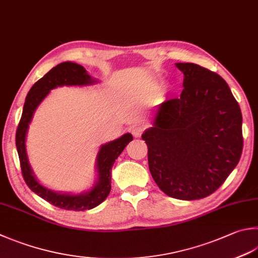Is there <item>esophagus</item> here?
I'll return each mask as SVG.
<instances>
[{
	"mask_svg": "<svg viewBox=\"0 0 258 258\" xmlns=\"http://www.w3.org/2000/svg\"><path fill=\"white\" fill-rule=\"evenodd\" d=\"M145 128L143 127V125H136V127H134L133 129H131V134L134 135L135 138H138L140 137V136L143 135Z\"/></svg>",
	"mask_w": 258,
	"mask_h": 258,
	"instance_id": "esophagus-1",
	"label": "esophagus"
}]
</instances>
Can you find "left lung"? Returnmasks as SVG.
I'll use <instances>...</instances> for the list:
<instances>
[{
	"mask_svg": "<svg viewBox=\"0 0 258 258\" xmlns=\"http://www.w3.org/2000/svg\"><path fill=\"white\" fill-rule=\"evenodd\" d=\"M175 65L184 90L159 104L142 138L158 187L171 198L198 200L215 192L239 162L242 116L220 75L193 62Z\"/></svg>",
	"mask_w": 258,
	"mask_h": 258,
	"instance_id": "obj_1",
	"label": "left lung"
}]
</instances>
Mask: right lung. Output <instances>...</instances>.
<instances>
[{"label":"right lung","mask_w":258,"mask_h":258,"mask_svg":"<svg viewBox=\"0 0 258 258\" xmlns=\"http://www.w3.org/2000/svg\"><path fill=\"white\" fill-rule=\"evenodd\" d=\"M98 82V80L89 75V73L83 66L72 61L60 62V64L51 69L38 82H36L30 91L28 92L20 122H19L17 129L16 145L19 159H20L22 175L27 185L30 187L32 192L37 193L43 200L51 203L55 207L65 209V210H90V209H93L101 205L108 198L111 189V171H112V166L115 159L123 152L125 146L134 139L133 135L129 133L124 134L118 139L101 145L95 159L96 179L93 186L87 189V191L74 194L53 191V189L42 185L38 181L35 173L32 171L31 165L29 163L26 148L29 124H30L39 104L45 100L51 90L60 86H89L96 84Z\"/></svg>","instance_id":"1"}]
</instances>
